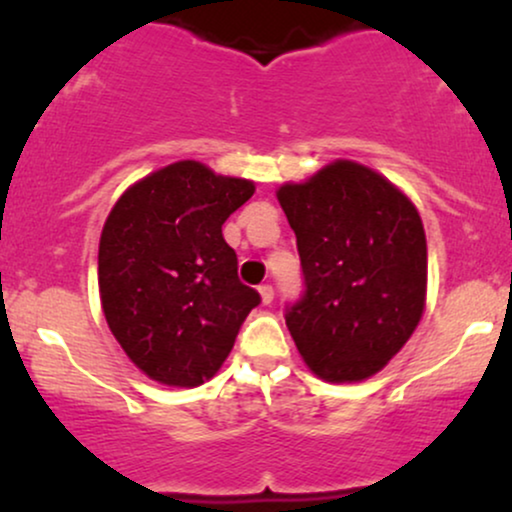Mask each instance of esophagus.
Segmentation results:
<instances>
[{"instance_id": "1", "label": "esophagus", "mask_w": 512, "mask_h": 512, "mask_svg": "<svg viewBox=\"0 0 512 512\" xmlns=\"http://www.w3.org/2000/svg\"><path fill=\"white\" fill-rule=\"evenodd\" d=\"M258 293H261V302H263V305H270V302L274 300V288H272L270 284H265V286L258 288Z\"/></svg>"}]
</instances>
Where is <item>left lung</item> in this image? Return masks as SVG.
Segmentation results:
<instances>
[{"instance_id":"1","label":"left lung","mask_w":512,"mask_h":512,"mask_svg":"<svg viewBox=\"0 0 512 512\" xmlns=\"http://www.w3.org/2000/svg\"><path fill=\"white\" fill-rule=\"evenodd\" d=\"M277 201L307 286L286 311L302 360L330 383L379 374L425 311L427 240L416 205L388 177L348 159L281 184Z\"/></svg>"}]
</instances>
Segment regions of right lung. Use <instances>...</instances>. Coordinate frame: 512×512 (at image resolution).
Segmentation results:
<instances>
[{
  "mask_svg": "<svg viewBox=\"0 0 512 512\" xmlns=\"http://www.w3.org/2000/svg\"><path fill=\"white\" fill-rule=\"evenodd\" d=\"M254 191L251 180L187 159L131 184L110 210L99 240L103 316L152 381H210L261 302L238 279V256L221 235Z\"/></svg>",
  "mask_w": 512,
  "mask_h": 512,
  "instance_id": "1",
  "label": "right lung"
}]
</instances>
